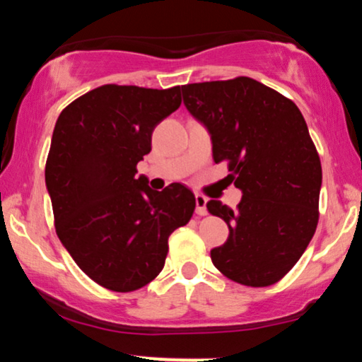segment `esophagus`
<instances>
[{"mask_svg": "<svg viewBox=\"0 0 362 362\" xmlns=\"http://www.w3.org/2000/svg\"><path fill=\"white\" fill-rule=\"evenodd\" d=\"M206 204H207V197H206V195L195 194V213H197L199 216L207 214Z\"/></svg>", "mask_w": 362, "mask_h": 362, "instance_id": "obj_1", "label": "esophagus"}]
</instances>
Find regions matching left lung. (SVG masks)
<instances>
[{
	"mask_svg": "<svg viewBox=\"0 0 362 362\" xmlns=\"http://www.w3.org/2000/svg\"><path fill=\"white\" fill-rule=\"evenodd\" d=\"M187 110L207 127L216 163L243 192L226 221V243L211 259L228 279L252 288L276 284L294 267L318 224L322 163L296 103L248 76L182 86Z\"/></svg>",
	"mask_w": 362,
	"mask_h": 362,
	"instance_id": "obj_1",
	"label": "left lung"
}]
</instances>
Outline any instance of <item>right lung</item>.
<instances>
[{
    "instance_id": "add662e5",
    "label": "right lung",
    "mask_w": 362,
    "mask_h": 362,
    "mask_svg": "<svg viewBox=\"0 0 362 362\" xmlns=\"http://www.w3.org/2000/svg\"><path fill=\"white\" fill-rule=\"evenodd\" d=\"M180 103V86L103 85L57 117L45 161L56 233L78 267L110 291L129 293L155 279L168 236L194 214L185 185L158 192L146 177L136 178L153 131Z\"/></svg>"
}]
</instances>
